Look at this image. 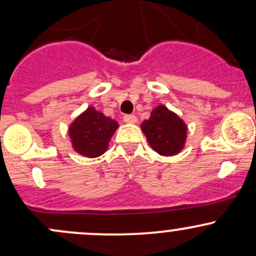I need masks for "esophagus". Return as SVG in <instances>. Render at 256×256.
<instances>
[{"label":"esophagus","instance_id":"34e87169","mask_svg":"<svg viewBox=\"0 0 256 256\" xmlns=\"http://www.w3.org/2000/svg\"><path fill=\"white\" fill-rule=\"evenodd\" d=\"M124 122H128V124H134L137 122V118L134 116V114H126V115H124Z\"/></svg>","mask_w":256,"mask_h":256}]
</instances>
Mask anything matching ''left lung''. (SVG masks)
Wrapping results in <instances>:
<instances>
[{"label": "left lung", "mask_w": 256, "mask_h": 256, "mask_svg": "<svg viewBox=\"0 0 256 256\" xmlns=\"http://www.w3.org/2000/svg\"><path fill=\"white\" fill-rule=\"evenodd\" d=\"M141 128L150 147L162 156H175L184 148L186 125L166 106H159L154 109Z\"/></svg>", "instance_id": "left-lung-1"}]
</instances>
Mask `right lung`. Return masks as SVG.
I'll return each mask as SVG.
<instances>
[{
    "instance_id": "add662e5",
    "label": "right lung",
    "mask_w": 256,
    "mask_h": 256,
    "mask_svg": "<svg viewBox=\"0 0 256 256\" xmlns=\"http://www.w3.org/2000/svg\"><path fill=\"white\" fill-rule=\"evenodd\" d=\"M118 126L116 122L106 118L94 108H87L69 128L72 147L81 156L88 158L102 156L108 148L109 140Z\"/></svg>"
}]
</instances>
